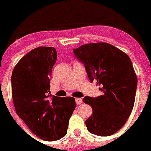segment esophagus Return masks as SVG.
<instances>
[{
	"label": "esophagus",
	"mask_w": 151,
	"mask_h": 151,
	"mask_svg": "<svg viewBox=\"0 0 151 151\" xmlns=\"http://www.w3.org/2000/svg\"><path fill=\"white\" fill-rule=\"evenodd\" d=\"M75 101H76V103H77V104H81L83 102V99H82L81 98H76L75 99Z\"/></svg>",
	"instance_id": "esophagus-1"
}]
</instances>
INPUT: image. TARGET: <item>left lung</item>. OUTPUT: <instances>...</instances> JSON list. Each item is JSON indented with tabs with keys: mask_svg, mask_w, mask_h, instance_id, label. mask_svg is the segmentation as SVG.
<instances>
[{
	"mask_svg": "<svg viewBox=\"0 0 151 151\" xmlns=\"http://www.w3.org/2000/svg\"><path fill=\"white\" fill-rule=\"evenodd\" d=\"M84 64L90 81H96L102 95L85 96L92 115L85 121L88 132L97 136L113 134L127 121L133 109L137 77L129 56L105 42L90 43L73 50Z\"/></svg>",
	"mask_w": 151,
	"mask_h": 151,
	"instance_id": "left-lung-1",
	"label": "left lung"
}]
</instances>
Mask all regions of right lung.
<instances>
[{
    "mask_svg": "<svg viewBox=\"0 0 151 151\" xmlns=\"http://www.w3.org/2000/svg\"><path fill=\"white\" fill-rule=\"evenodd\" d=\"M56 60L54 47H37L19 60L12 75L17 114L35 135L47 141L66 136L69 118L76 107L74 97L49 95Z\"/></svg>",
    "mask_w": 151,
    "mask_h": 151,
    "instance_id": "1",
    "label": "right lung"
}]
</instances>
